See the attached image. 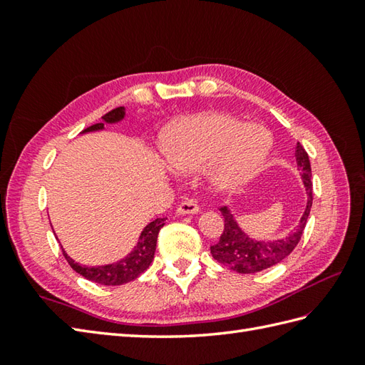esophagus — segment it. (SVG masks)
Masks as SVG:
<instances>
[{"label": "esophagus", "mask_w": 365, "mask_h": 365, "mask_svg": "<svg viewBox=\"0 0 365 365\" xmlns=\"http://www.w3.org/2000/svg\"><path fill=\"white\" fill-rule=\"evenodd\" d=\"M200 210L199 205L195 202V200L191 199H185L180 202V205L177 207V213L178 215H192V213H197Z\"/></svg>", "instance_id": "34e87169"}]
</instances>
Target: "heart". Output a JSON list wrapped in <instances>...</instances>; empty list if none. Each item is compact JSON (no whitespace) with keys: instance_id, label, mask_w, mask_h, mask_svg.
Returning a JSON list of instances; mask_svg holds the SVG:
<instances>
[{"instance_id":"b5f03b06","label":"heart","mask_w":365,"mask_h":365,"mask_svg":"<svg viewBox=\"0 0 365 365\" xmlns=\"http://www.w3.org/2000/svg\"><path fill=\"white\" fill-rule=\"evenodd\" d=\"M269 149V135L262 127L220 113L183 120L165 143L166 158L178 170H197L216 161L215 180L222 188L238 187L257 173Z\"/></svg>"}]
</instances>
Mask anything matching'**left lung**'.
<instances>
[{"instance_id": "8db88e82", "label": "left lung", "mask_w": 365, "mask_h": 365, "mask_svg": "<svg viewBox=\"0 0 365 365\" xmlns=\"http://www.w3.org/2000/svg\"><path fill=\"white\" fill-rule=\"evenodd\" d=\"M294 158H297V168L301 170L302 183L307 191V205L304 215L301 216V221L289 237L276 242H257L247 237L245 232L238 227L234 216L227 210V207H221L220 210L224 218V229L220 237V242L210 246V251L215 260L222 263L224 267L237 271L242 274L259 273L262 269L274 267L276 263L282 262L289 255L297 245L299 243L302 232H304L306 222L311 213L312 207V170L309 155L299 143L294 147Z\"/></svg>"}]
</instances>
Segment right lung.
Masks as SVG:
<instances>
[{
  "label": "right lung",
  "mask_w": 365,
  "mask_h": 365,
  "mask_svg": "<svg viewBox=\"0 0 365 365\" xmlns=\"http://www.w3.org/2000/svg\"><path fill=\"white\" fill-rule=\"evenodd\" d=\"M123 115H125V111H123V106L114 108L110 113H106L103 115V122L94 123L88 128H84L83 131H94V130H102L105 122L113 123L120 120ZM166 218H157L152 222L147 224L144 230L139 235V242L135 246V250L131 251L125 259L119 260L118 263H111V265H105V267H83L75 263L68 255L63 251L66 260L68 262L76 273L81 274L83 277L89 279L92 282L102 284V285H122L130 281H135V279L143 274L144 271L150 267V263L153 260V254H155V247H157V238H158V232L160 229L165 226Z\"/></svg>",
  "instance_id": "1"
}]
</instances>
